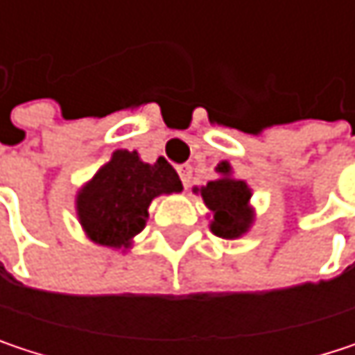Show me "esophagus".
I'll use <instances>...</instances> for the list:
<instances>
[{"label":"esophagus","mask_w":355,"mask_h":355,"mask_svg":"<svg viewBox=\"0 0 355 355\" xmlns=\"http://www.w3.org/2000/svg\"><path fill=\"white\" fill-rule=\"evenodd\" d=\"M177 171H178V177H180V180H182V184H184V189H187V187H191L193 166H191V164H180Z\"/></svg>","instance_id":"obj_1"}]
</instances>
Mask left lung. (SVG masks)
<instances>
[{
  "label": "left lung",
  "mask_w": 355,
  "mask_h": 355,
  "mask_svg": "<svg viewBox=\"0 0 355 355\" xmlns=\"http://www.w3.org/2000/svg\"><path fill=\"white\" fill-rule=\"evenodd\" d=\"M216 173L222 177L209 180L205 187L195 191L201 193L203 203L211 211V232L220 239L234 241L247 232L254 220V211L250 207L252 193L245 180L232 178V166L228 162H220Z\"/></svg>",
  "instance_id": "left-lung-1"
}]
</instances>
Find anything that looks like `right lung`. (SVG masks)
<instances>
[{
    "mask_svg": "<svg viewBox=\"0 0 355 355\" xmlns=\"http://www.w3.org/2000/svg\"><path fill=\"white\" fill-rule=\"evenodd\" d=\"M180 191L182 182L177 171L164 158L146 164L137 152L116 150L92 180L78 191L76 211L92 243L129 248L133 236L146 228L152 199Z\"/></svg>",
    "mask_w": 355,
    "mask_h": 355,
    "instance_id": "obj_1",
    "label": "right lung"
}]
</instances>
